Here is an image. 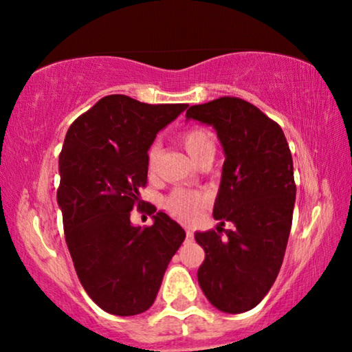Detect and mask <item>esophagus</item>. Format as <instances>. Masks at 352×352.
I'll return each instance as SVG.
<instances>
[{"label":"esophagus","instance_id":"34e87169","mask_svg":"<svg viewBox=\"0 0 352 352\" xmlns=\"http://www.w3.org/2000/svg\"><path fill=\"white\" fill-rule=\"evenodd\" d=\"M186 237L189 239V240H192V239H194V232H192L190 229H186Z\"/></svg>","mask_w":352,"mask_h":352}]
</instances>
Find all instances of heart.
Here are the masks:
<instances>
[{
	"instance_id": "obj_1",
	"label": "heart",
	"mask_w": 352,
	"mask_h": 352,
	"mask_svg": "<svg viewBox=\"0 0 352 352\" xmlns=\"http://www.w3.org/2000/svg\"><path fill=\"white\" fill-rule=\"evenodd\" d=\"M179 141L182 144V147L186 148V152L189 153V157L194 162L199 160V158L204 155L208 148L214 147L213 139H211L210 134L200 128L187 129V131L181 134ZM157 157H158V146L157 144H153V146L148 148V153H147L148 171L155 170ZM204 205H205L204 195L189 189H175L165 199V208L170 211L175 218H179L182 221H190L197 218V216L200 214V211L204 210Z\"/></svg>"
}]
</instances>
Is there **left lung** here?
I'll return each mask as SVG.
<instances>
[{"label": "left lung", "instance_id": "1", "mask_svg": "<svg viewBox=\"0 0 352 352\" xmlns=\"http://www.w3.org/2000/svg\"><path fill=\"white\" fill-rule=\"evenodd\" d=\"M195 120L218 134L226 160L213 216L214 229L195 232L205 250L199 285L216 309H253L276 282L292 229L296 186L285 134L247 100L219 98L192 105ZM224 220L234 228L222 232Z\"/></svg>", "mask_w": 352, "mask_h": 352}]
</instances>
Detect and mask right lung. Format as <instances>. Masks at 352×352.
Returning a JSON list of instances; mask_svg holds the SVG:
<instances>
[{"instance_id":"obj_1","label":"right lung","mask_w":352,"mask_h":352,"mask_svg":"<svg viewBox=\"0 0 352 352\" xmlns=\"http://www.w3.org/2000/svg\"><path fill=\"white\" fill-rule=\"evenodd\" d=\"M187 104L105 96L70 124L59 157L57 205L76 276L88 296L113 316H136L155 301L163 274L186 232L153 208L151 228L129 211L147 182V152L157 133Z\"/></svg>"}]
</instances>
